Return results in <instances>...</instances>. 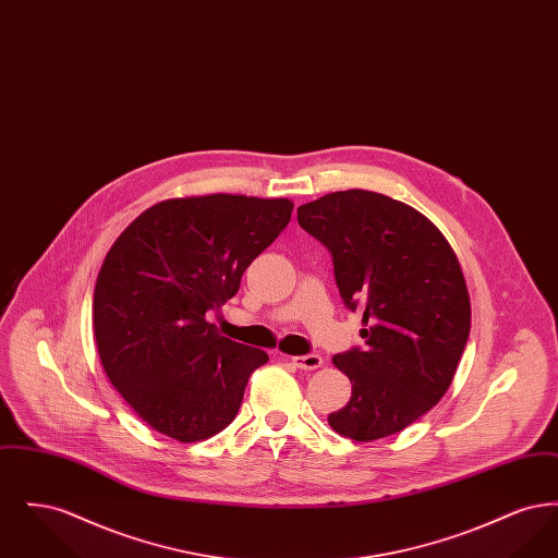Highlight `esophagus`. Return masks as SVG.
Here are the masks:
<instances>
[{"mask_svg": "<svg viewBox=\"0 0 558 558\" xmlns=\"http://www.w3.org/2000/svg\"><path fill=\"white\" fill-rule=\"evenodd\" d=\"M292 364L301 371H318L319 366L324 364V360L316 355V353H310V355H294L291 357Z\"/></svg>", "mask_w": 558, "mask_h": 558, "instance_id": "1", "label": "esophagus"}]
</instances>
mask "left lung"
Returning a JSON list of instances; mask_svg holds the SVG:
<instances>
[{
  "mask_svg": "<svg viewBox=\"0 0 558 558\" xmlns=\"http://www.w3.org/2000/svg\"><path fill=\"white\" fill-rule=\"evenodd\" d=\"M299 226L332 255L364 349L332 357L351 380L328 425L374 441L418 421L450 389L471 332V299L450 242L423 213L371 190L326 194L296 209Z\"/></svg>",
  "mask_w": 558,
  "mask_h": 558,
  "instance_id": "left-lung-1",
  "label": "left lung"
}]
</instances>
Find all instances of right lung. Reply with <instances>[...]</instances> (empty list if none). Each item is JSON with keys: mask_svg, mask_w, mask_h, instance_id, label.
<instances>
[{"mask_svg": "<svg viewBox=\"0 0 558 558\" xmlns=\"http://www.w3.org/2000/svg\"><path fill=\"white\" fill-rule=\"evenodd\" d=\"M289 198H169L114 240L94 289V335L112 387L162 435L192 444L239 414L264 349L207 322L291 221Z\"/></svg>", "mask_w": 558, "mask_h": 558, "instance_id": "1", "label": "right lung"}]
</instances>
